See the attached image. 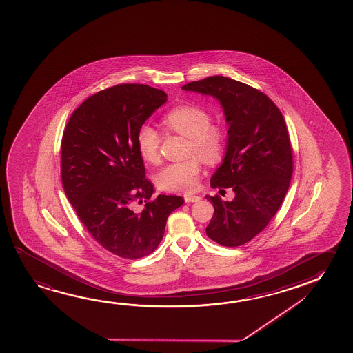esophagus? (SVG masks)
<instances>
[{
	"instance_id": "34e87169",
	"label": "esophagus",
	"mask_w": 353,
	"mask_h": 353,
	"mask_svg": "<svg viewBox=\"0 0 353 353\" xmlns=\"http://www.w3.org/2000/svg\"><path fill=\"white\" fill-rule=\"evenodd\" d=\"M199 201H201V196H185V203L199 202Z\"/></svg>"
}]
</instances>
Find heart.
<instances>
[{"mask_svg":"<svg viewBox=\"0 0 353 353\" xmlns=\"http://www.w3.org/2000/svg\"><path fill=\"white\" fill-rule=\"evenodd\" d=\"M162 123L168 130L190 138L188 157H194L162 168L157 176L159 185L165 191L191 193L198 187L202 172L198 157L207 163L218 161L225 149V132L218 124L212 123L208 110L196 104L174 107L163 116ZM160 143L161 135L155 128L149 124L139 128L137 145L140 157L145 161H159Z\"/></svg>","mask_w":353,"mask_h":353,"instance_id":"heart-1","label":"heart"}]
</instances>
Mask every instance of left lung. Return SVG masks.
<instances>
[{"label":"left lung","mask_w":353,"mask_h":353,"mask_svg":"<svg viewBox=\"0 0 353 353\" xmlns=\"http://www.w3.org/2000/svg\"><path fill=\"white\" fill-rule=\"evenodd\" d=\"M182 90L212 96L224 110L225 157L210 185L232 188L235 196L232 202L205 196L214 205L205 232L221 246H241L268 225L288 191L293 155L283 116L265 93L224 76L190 82Z\"/></svg>","instance_id":"1"}]
</instances>
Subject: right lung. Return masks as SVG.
I'll use <instances>...</instances> for the list:
<instances>
[{
	"mask_svg": "<svg viewBox=\"0 0 353 353\" xmlns=\"http://www.w3.org/2000/svg\"><path fill=\"white\" fill-rule=\"evenodd\" d=\"M166 101L148 85L110 87L76 108L61 140L65 194L93 239L123 259L154 252L168 215L185 203L179 196L152 198L137 145L139 128Z\"/></svg>",
	"mask_w": 353,
	"mask_h": 353,
	"instance_id": "right-lung-1",
	"label": "right lung"
}]
</instances>
